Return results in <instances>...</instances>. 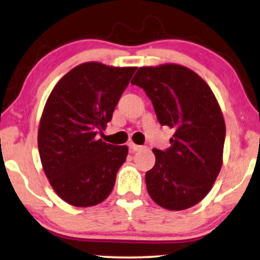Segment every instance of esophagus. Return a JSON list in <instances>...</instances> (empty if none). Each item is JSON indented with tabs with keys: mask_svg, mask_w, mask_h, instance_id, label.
<instances>
[{
	"mask_svg": "<svg viewBox=\"0 0 260 260\" xmlns=\"http://www.w3.org/2000/svg\"><path fill=\"white\" fill-rule=\"evenodd\" d=\"M127 146H129V148H130V149H131V151H133V152H137V151H141V149L143 148V147H142V146L135 145V143H134V142H129V145H127Z\"/></svg>",
	"mask_w": 260,
	"mask_h": 260,
	"instance_id": "34e87169",
	"label": "esophagus"
}]
</instances>
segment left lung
<instances>
[{
    "mask_svg": "<svg viewBox=\"0 0 260 260\" xmlns=\"http://www.w3.org/2000/svg\"><path fill=\"white\" fill-rule=\"evenodd\" d=\"M131 84L145 90L159 124L175 130L169 148L153 149L155 164L145 176L149 196L166 209L191 208L221 169L225 121L218 101L200 75L179 64L141 67Z\"/></svg>",
    "mask_w": 260,
    "mask_h": 260,
    "instance_id": "left-lung-1",
    "label": "left lung"
}]
</instances>
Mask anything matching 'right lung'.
Masks as SVG:
<instances>
[{
    "mask_svg": "<svg viewBox=\"0 0 260 260\" xmlns=\"http://www.w3.org/2000/svg\"><path fill=\"white\" fill-rule=\"evenodd\" d=\"M135 70L82 63L48 96L38 133L40 159L53 190L72 206H96L114 187L127 147L106 143L96 135L112 120Z\"/></svg>",
    "mask_w": 260,
    "mask_h": 260,
    "instance_id": "1",
    "label": "right lung"
}]
</instances>
